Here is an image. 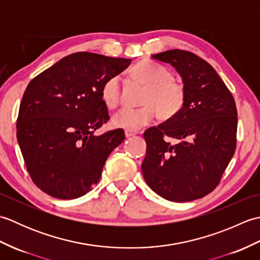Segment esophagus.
I'll list each match as a JSON object with an SVG mask.
<instances>
[{
	"mask_svg": "<svg viewBox=\"0 0 260 260\" xmlns=\"http://www.w3.org/2000/svg\"><path fill=\"white\" fill-rule=\"evenodd\" d=\"M137 133L136 132H129V131H126L125 132V136L126 137H132V136H135Z\"/></svg>",
	"mask_w": 260,
	"mask_h": 260,
	"instance_id": "obj_1",
	"label": "esophagus"
}]
</instances>
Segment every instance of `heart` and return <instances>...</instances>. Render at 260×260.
I'll return each mask as SVG.
<instances>
[{"mask_svg":"<svg viewBox=\"0 0 260 260\" xmlns=\"http://www.w3.org/2000/svg\"><path fill=\"white\" fill-rule=\"evenodd\" d=\"M131 76L145 87L139 108L124 107L115 113L112 124L126 131H139L154 119L156 112L162 118L173 117L182 109L185 101V88L181 81L172 78L171 71L161 64L141 62L133 67ZM120 97L119 76H112L101 88L103 104L109 109L117 107Z\"/></svg>","mask_w":260,"mask_h":260,"instance_id":"heart-1","label":"heart"}]
</instances>
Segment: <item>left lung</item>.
<instances>
[{
  "label": "left lung",
  "mask_w": 260,
  "mask_h": 260,
  "mask_svg": "<svg viewBox=\"0 0 260 260\" xmlns=\"http://www.w3.org/2000/svg\"><path fill=\"white\" fill-rule=\"evenodd\" d=\"M152 58L176 69L185 101L173 117L145 131L143 176L154 192L169 201L197 200L217 187L235 154V99L212 66L194 53L174 49ZM167 138L178 142L171 145Z\"/></svg>",
  "instance_id": "obj_1"
}]
</instances>
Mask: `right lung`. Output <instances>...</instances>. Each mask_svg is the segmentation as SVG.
Here are the masks:
<instances>
[{"instance_id": "1", "label": "right lung", "mask_w": 260, "mask_h": 260, "mask_svg": "<svg viewBox=\"0 0 260 260\" xmlns=\"http://www.w3.org/2000/svg\"><path fill=\"white\" fill-rule=\"evenodd\" d=\"M131 62L76 52L29 82L20 104L16 137L33 183L47 194L70 200L98 183L109 154L125 139L120 128L93 134L109 120L101 88Z\"/></svg>"}]
</instances>
